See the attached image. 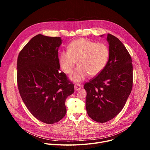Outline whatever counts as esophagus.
Returning a JSON list of instances; mask_svg holds the SVG:
<instances>
[{
	"instance_id": "1",
	"label": "esophagus",
	"mask_w": 150,
	"mask_h": 150,
	"mask_svg": "<svg viewBox=\"0 0 150 150\" xmlns=\"http://www.w3.org/2000/svg\"><path fill=\"white\" fill-rule=\"evenodd\" d=\"M82 88V86L80 84H75L74 85V89L75 91H78Z\"/></svg>"
}]
</instances>
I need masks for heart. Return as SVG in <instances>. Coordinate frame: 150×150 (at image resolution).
<instances>
[{"mask_svg":"<svg viewBox=\"0 0 150 150\" xmlns=\"http://www.w3.org/2000/svg\"><path fill=\"white\" fill-rule=\"evenodd\" d=\"M110 56L109 47L102 42H96L85 38L72 41L67 51H62L59 56L62 69L71 74L78 62V68L71 75L75 82H81L89 75H98L105 67Z\"/></svg>","mask_w":150,"mask_h":150,"instance_id":"1","label":"heart"}]
</instances>
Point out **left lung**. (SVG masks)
<instances>
[{
    "mask_svg": "<svg viewBox=\"0 0 150 150\" xmlns=\"http://www.w3.org/2000/svg\"><path fill=\"white\" fill-rule=\"evenodd\" d=\"M107 41L110 52L108 63L83 87L87 91V112L92 119L100 123L112 119L121 112L133 83L132 62L129 52L115 36L108 34Z\"/></svg>",
    "mask_w": 150,
    "mask_h": 150,
    "instance_id": "obj_1",
    "label": "left lung"
}]
</instances>
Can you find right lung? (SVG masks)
<instances>
[{
    "mask_svg": "<svg viewBox=\"0 0 150 150\" xmlns=\"http://www.w3.org/2000/svg\"><path fill=\"white\" fill-rule=\"evenodd\" d=\"M60 37L38 34L18 55L17 82L20 96L30 113L47 124L59 122L67 113L65 101L74 85L59 72Z\"/></svg>",
    "mask_w": 150,
    "mask_h": 150,
    "instance_id": "1",
    "label": "right lung"
}]
</instances>
